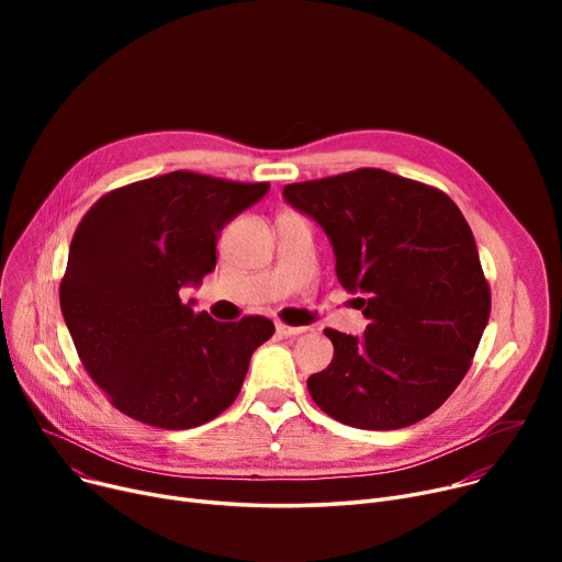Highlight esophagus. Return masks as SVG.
I'll return each instance as SVG.
<instances>
[{
    "label": "esophagus",
    "mask_w": 562,
    "mask_h": 562,
    "mask_svg": "<svg viewBox=\"0 0 562 562\" xmlns=\"http://www.w3.org/2000/svg\"><path fill=\"white\" fill-rule=\"evenodd\" d=\"M276 333H278L280 337H296V335L305 333V328H296V326H284V323H278V326H276Z\"/></svg>",
    "instance_id": "1"
}]
</instances>
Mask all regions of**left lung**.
Here are the masks:
<instances>
[{
  "label": "left lung",
  "mask_w": 562,
  "mask_h": 562,
  "mask_svg": "<svg viewBox=\"0 0 562 562\" xmlns=\"http://www.w3.org/2000/svg\"><path fill=\"white\" fill-rule=\"evenodd\" d=\"M284 200L328 234L341 286L369 318L362 337L326 330L314 403L364 430L417 424L469 371L490 318L474 234L456 202L380 168L286 184Z\"/></svg>",
  "instance_id": "left-lung-1"
}]
</instances>
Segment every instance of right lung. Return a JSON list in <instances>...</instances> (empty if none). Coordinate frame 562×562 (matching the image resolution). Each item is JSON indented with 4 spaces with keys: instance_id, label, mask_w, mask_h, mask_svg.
<instances>
[{
    "instance_id": "obj_1",
    "label": "right lung",
    "mask_w": 562,
    "mask_h": 562,
    "mask_svg": "<svg viewBox=\"0 0 562 562\" xmlns=\"http://www.w3.org/2000/svg\"><path fill=\"white\" fill-rule=\"evenodd\" d=\"M269 189L175 170L102 195L81 218L61 312L83 369L127 417L187 430L239 396L273 321H214L180 289L216 269L218 232Z\"/></svg>"
}]
</instances>
